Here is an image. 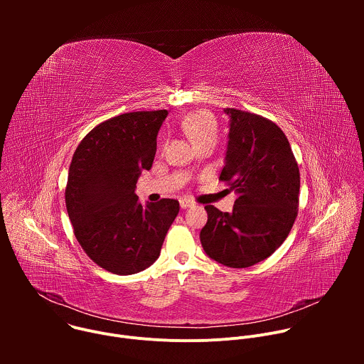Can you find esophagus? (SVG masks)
Returning <instances> with one entry per match:
<instances>
[{
	"label": "esophagus",
	"instance_id": "esophagus-1",
	"mask_svg": "<svg viewBox=\"0 0 364 364\" xmlns=\"http://www.w3.org/2000/svg\"><path fill=\"white\" fill-rule=\"evenodd\" d=\"M194 205V201L190 200V198H181L180 200V207L181 209H188V207H193Z\"/></svg>",
	"mask_w": 364,
	"mask_h": 364
}]
</instances>
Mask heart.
<instances>
[{"mask_svg":"<svg viewBox=\"0 0 364 364\" xmlns=\"http://www.w3.org/2000/svg\"><path fill=\"white\" fill-rule=\"evenodd\" d=\"M183 131L188 135L196 146L201 144H216L219 136V128L215 118L204 111H197L188 114L181 121Z\"/></svg>","mask_w":364,"mask_h":364,"instance_id":"heart-1","label":"heart"}]
</instances>
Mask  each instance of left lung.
Wrapping results in <instances>:
<instances>
[{"instance_id":"8db88e82","label":"left lung","mask_w":364,"mask_h":364,"mask_svg":"<svg viewBox=\"0 0 364 364\" xmlns=\"http://www.w3.org/2000/svg\"><path fill=\"white\" fill-rule=\"evenodd\" d=\"M230 117L226 161L219 180L235 190L232 213L204 205V252L229 268L269 257L288 237L298 215L299 168L282 129L268 118L226 108Z\"/></svg>"}]
</instances>
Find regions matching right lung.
<instances>
[{"instance_id": "add662e5", "label": "right lung", "mask_w": 364, "mask_h": 364, "mask_svg": "<svg viewBox=\"0 0 364 364\" xmlns=\"http://www.w3.org/2000/svg\"><path fill=\"white\" fill-rule=\"evenodd\" d=\"M168 112H128L96 125L77 145L65 191L73 233L85 253L115 275H132L160 256L180 203H138L136 181L152 167Z\"/></svg>"}]
</instances>
